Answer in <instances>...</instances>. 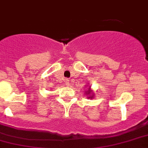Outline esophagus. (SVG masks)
Returning a JSON list of instances; mask_svg holds the SVG:
<instances>
[{
  "instance_id": "34e87169",
  "label": "esophagus",
  "mask_w": 148,
  "mask_h": 148,
  "mask_svg": "<svg viewBox=\"0 0 148 148\" xmlns=\"http://www.w3.org/2000/svg\"><path fill=\"white\" fill-rule=\"evenodd\" d=\"M65 84H66L67 86H69L71 84V82H70V80H68V79H66V80H65Z\"/></svg>"
}]
</instances>
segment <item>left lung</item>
I'll return each instance as SVG.
<instances>
[{"instance_id":"1","label":"left lung","mask_w":148,"mask_h":148,"mask_svg":"<svg viewBox=\"0 0 148 148\" xmlns=\"http://www.w3.org/2000/svg\"><path fill=\"white\" fill-rule=\"evenodd\" d=\"M85 92H86L85 93L86 95H89V96H88V99H92L93 97H94V95H93V94H92V90H91V89H90V87H89V89H88L87 91H86Z\"/></svg>"}]
</instances>
